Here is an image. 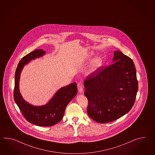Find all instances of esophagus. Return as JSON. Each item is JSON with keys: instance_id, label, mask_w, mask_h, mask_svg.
I'll return each mask as SVG.
<instances>
[{"instance_id": "obj_1", "label": "esophagus", "mask_w": 155, "mask_h": 155, "mask_svg": "<svg viewBox=\"0 0 155 155\" xmlns=\"http://www.w3.org/2000/svg\"><path fill=\"white\" fill-rule=\"evenodd\" d=\"M78 90L79 93H82L83 92V84L82 82H79L77 85Z\"/></svg>"}]
</instances>
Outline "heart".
<instances>
[{"label": "heart", "instance_id": "obj_1", "mask_svg": "<svg viewBox=\"0 0 155 155\" xmlns=\"http://www.w3.org/2000/svg\"><path fill=\"white\" fill-rule=\"evenodd\" d=\"M101 62H102V61L101 60V59L97 58V59H94V64H93V65L94 66H98V65H101Z\"/></svg>", "mask_w": 155, "mask_h": 155}]
</instances>
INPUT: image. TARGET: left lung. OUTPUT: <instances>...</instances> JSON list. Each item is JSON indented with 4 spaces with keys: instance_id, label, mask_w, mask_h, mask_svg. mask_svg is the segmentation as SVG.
Segmentation results:
<instances>
[{
    "instance_id": "1",
    "label": "left lung",
    "mask_w": 155,
    "mask_h": 155,
    "mask_svg": "<svg viewBox=\"0 0 155 155\" xmlns=\"http://www.w3.org/2000/svg\"><path fill=\"white\" fill-rule=\"evenodd\" d=\"M114 56L113 64L100 67L84 82L87 114L99 123L111 122L128 113L138 89L132 59L119 50Z\"/></svg>"
}]
</instances>
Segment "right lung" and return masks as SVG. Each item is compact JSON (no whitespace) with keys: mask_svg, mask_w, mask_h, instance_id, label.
I'll return each mask as SVG.
<instances>
[{"mask_svg":"<svg viewBox=\"0 0 155 155\" xmlns=\"http://www.w3.org/2000/svg\"><path fill=\"white\" fill-rule=\"evenodd\" d=\"M45 54V51L42 49L36 50L27 54L19 61L15 71L13 96L23 117L28 122L38 126L50 127L62 119L67 106L77 93V87L76 82H74L61 88L49 102L41 106L32 105L23 99L19 92V81L24 65Z\"/></svg>","mask_w":155,"mask_h":155,"instance_id":"1","label":"right lung"}]
</instances>
